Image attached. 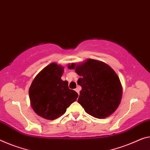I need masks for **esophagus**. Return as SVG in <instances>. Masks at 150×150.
<instances>
[{"mask_svg": "<svg viewBox=\"0 0 150 150\" xmlns=\"http://www.w3.org/2000/svg\"><path fill=\"white\" fill-rule=\"evenodd\" d=\"M75 91H76V93L79 94V93H80V88H79V87H78V88H76L75 89Z\"/></svg>", "mask_w": 150, "mask_h": 150, "instance_id": "esophagus-1", "label": "esophagus"}]
</instances>
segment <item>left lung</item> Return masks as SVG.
Returning a JSON list of instances; mask_svg holds the SVG:
<instances>
[{"mask_svg": "<svg viewBox=\"0 0 150 150\" xmlns=\"http://www.w3.org/2000/svg\"><path fill=\"white\" fill-rule=\"evenodd\" d=\"M80 78L78 84L82 86L78 103L85 111L98 119H105L117 110L120 104L123 88L116 72L108 64L93 59L80 64L72 63Z\"/></svg>", "mask_w": 150, "mask_h": 150, "instance_id": "obj_1", "label": "left lung"}]
</instances>
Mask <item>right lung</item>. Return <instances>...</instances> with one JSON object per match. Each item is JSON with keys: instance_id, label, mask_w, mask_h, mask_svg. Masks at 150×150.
<instances>
[{"instance_id": "right-lung-1", "label": "right lung", "mask_w": 150, "mask_h": 150, "mask_svg": "<svg viewBox=\"0 0 150 150\" xmlns=\"http://www.w3.org/2000/svg\"><path fill=\"white\" fill-rule=\"evenodd\" d=\"M63 73V66L52 62L37 74L30 86L32 109L47 120L60 117L78 96L76 92L69 89L68 81L61 79Z\"/></svg>"}]
</instances>
